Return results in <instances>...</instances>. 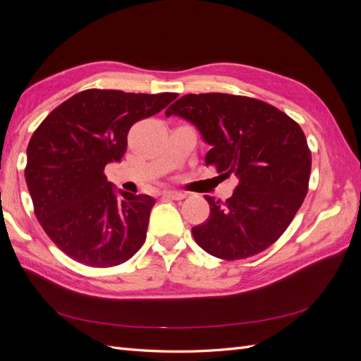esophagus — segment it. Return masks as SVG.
<instances>
[{
  "label": "esophagus",
  "instance_id": "esophagus-1",
  "mask_svg": "<svg viewBox=\"0 0 361 361\" xmlns=\"http://www.w3.org/2000/svg\"><path fill=\"white\" fill-rule=\"evenodd\" d=\"M162 195L167 199H173V200H182L185 199V192L180 191H173V190H166L162 191Z\"/></svg>",
  "mask_w": 361,
  "mask_h": 361
}]
</instances>
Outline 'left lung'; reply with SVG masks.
I'll use <instances>...</instances> for the list:
<instances>
[{
  "label": "left lung",
  "mask_w": 361,
  "mask_h": 361,
  "mask_svg": "<svg viewBox=\"0 0 361 361\" xmlns=\"http://www.w3.org/2000/svg\"><path fill=\"white\" fill-rule=\"evenodd\" d=\"M179 116L211 146L206 166L239 179L226 202L192 227L206 253L224 260L255 256L289 227L309 190L312 154L300 125L264 101L227 93L185 94L166 116Z\"/></svg>",
  "instance_id": "left-lung-1"
}]
</instances>
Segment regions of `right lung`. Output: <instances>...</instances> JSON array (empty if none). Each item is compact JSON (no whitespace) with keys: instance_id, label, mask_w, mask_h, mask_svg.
Masks as SVG:
<instances>
[{"instance_id":"obj_1","label":"right lung","mask_w":361,"mask_h":361,"mask_svg":"<svg viewBox=\"0 0 361 361\" xmlns=\"http://www.w3.org/2000/svg\"><path fill=\"white\" fill-rule=\"evenodd\" d=\"M176 93L90 89L52 110L27 147L25 182L43 231L64 255L93 268L129 260L145 244L155 200L106 180L130 126L164 110Z\"/></svg>"}]
</instances>
